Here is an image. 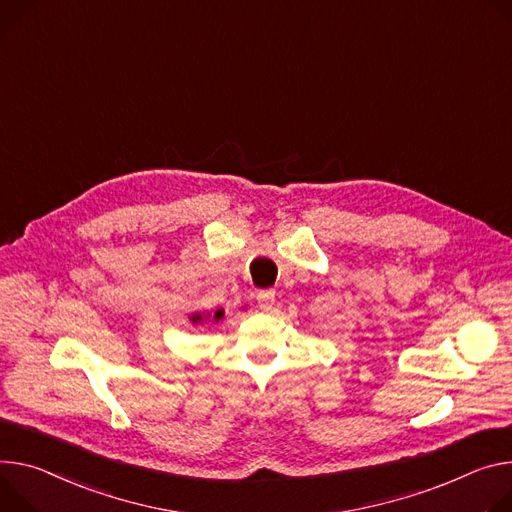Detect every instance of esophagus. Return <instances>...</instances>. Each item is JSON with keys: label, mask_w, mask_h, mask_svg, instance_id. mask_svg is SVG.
<instances>
[{"label": "esophagus", "mask_w": 512, "mask_h": 512, "mask_svg": "<svg viewBox=\"0 0 512 512\" xmlns=\"http://www.w3.org/2000/svg\"><path fill=\"white\" fill-rule=\"evenodd\" d=\"M257 302H259V308L267 312L273 306V302H275V292L273 290H261L257 294Z\"/></svg>", "instance_id": "obj_1"}]
</instances>
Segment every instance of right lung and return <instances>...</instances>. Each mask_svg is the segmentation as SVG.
Wrapping results in <instances>:
<instances>
[{
    "instance_id": "add662e5",
    "label": "right lung",
    "mask_w": 512,
    "mask_h": 512,
    "mask_svg": "<svg viewBox=\"0 0 512 512\" xmlns=\"http://www.w3.org/2000/svg\"><path fill=\"white\" fill-rule=\"evenodd\" d=\"M222 316H224V310L220 308V310H216L214 314H202V312H194V314H190V322L192 324H200V322H206V320H212V322H218V320H222Z\"/></svg>"
}]
</instances>
